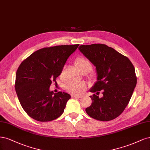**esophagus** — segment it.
<instances>
[{
    "mask_svg": "<svg viewBox=\"0 0 150 150\" xmlns=\"http://www.w3.org/2000/svg\"><path fill=\"white\" fill-rule=\"evenodd\" d=\"M71 97L72 98H81V95H71Z\"/></svg>",
    "mask_w": 150,
    "mask_h": 150,
    "instance_id": "obj_1",
    "label": "esophagus"
}]
</instances>
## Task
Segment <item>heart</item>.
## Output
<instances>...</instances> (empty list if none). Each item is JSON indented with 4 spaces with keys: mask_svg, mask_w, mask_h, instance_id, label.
<instances>
[{
    "mask_svg": "<svg viewBox=\"0 0 150 150\" xmlns=\"http://www.w3.org/2000/svg\"><path fill=\"white\" fill-rule=\"evenodd\" d=\"M75 63L77 68L81 72L85 71L88 72L92 69L91 63L85 57H81L78 58L75 60ZM61 75H62V73L61 74ZM85 87L86 85L83 82L71 81L67 83L65 86V89L68 92L71 94L78 95L83 92Z\"/></svg>",
    "mask_w": 150,
    "mask_h": 150,
    "instance_id": "b5f03b06",
    "label": "heart"
}]
</instances>
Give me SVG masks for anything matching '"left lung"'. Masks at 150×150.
Segmentation results:
<instances>
[{
  "instance_id": "1",
  "label": "left lung",
  "mask_w": 150,
  "mask_h": 150,
  "mask_svg": "<svg viewBox=\"0 0 150 150\" xmlns=\"http://www.w3.org/2000/svg\"><path fill=\"white\" fill-rule=\"evenodd\" d=\"M79 50L96 67L97 81L90 90L91 105L85 109L90 117L112 120L122 112L131 99L137 85L135 70L128 58L112 47L95 43L80 45ZM102 90L103 96L98 95Z\"/></svg>"
}]
</instances>
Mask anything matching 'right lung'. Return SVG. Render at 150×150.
I'll use <instances>...</instances> for the list:
<instances>
[{
	"instance_id": "obj_1",
	"label": "right lung",
	"mask_w": 150,
	"mask_h": 150,
	"mask_svg": "<svg viewBox=\"0 0 150 150\" xmlns=\"http://www.w3.org/2000/svg\"><path fill=\"white\" fill-rule=\"evenodd\" d=\"M79 44L43 48L33 52L18 67L15 88L22 107L38 122H50L64 113L70 95L50 90L52 81ZM56 83V82H55Z\"/></svg>"
}]
</instances>
